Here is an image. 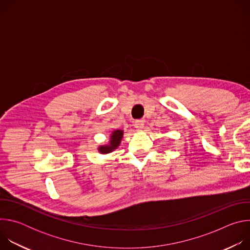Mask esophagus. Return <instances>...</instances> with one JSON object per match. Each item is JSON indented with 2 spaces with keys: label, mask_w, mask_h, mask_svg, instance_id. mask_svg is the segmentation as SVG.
Wrapping results in <instances>:
<instances>
[{
  "label": "esophagus",
  "mask_w": 250,
  "mask_h": 250,
  "mask_svg": "<svg viewBox=\"0 0 250 250\" xmlns=\"http://www.w3.org/2000/svg\"><path fill=\"white\" fill-rule=\"evenodd\" d=\"M134 126H135V128H137V129L144 128V126H145V122L141 121V120H136V121H134Z\"/></svg>",
  "instance_id": "1"
}]
</instances>
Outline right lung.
Instances as JSON below:
<instances>
[{"mask_svg": "<svg viewBox=\"0 0 250 250\" xmlns=\"http://www.w3.org/2000/svg\"><path fill=\"white\" fill-rule=\"evenodd\" d=\"M123 137V131L122 130H115L113 132V134L111 135V141H110V145L109 146H101L99 148L100 152L102 153H109L111 152L113 149L117 148L119 146V145L121 144V140Z\"/></svg>", "mask_w": 250, "mask_h": 250, "instance_id": "add662e5", "label": "right lung"}]
</instances>
